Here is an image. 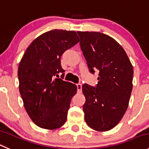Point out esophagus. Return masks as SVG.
I'll return each mask as SVG.
<instances>
[{
	"label": "esophagus",
	"mask_w": 149,
	"mask_h": 149,
	"mask_svg": "<svg viewBox=\"0 0 149 149\" xmlns=\"http://www.w3.org/2000/svg\"><path fill=\"white\" fill-rule=\"evenodd\" d=\"M77 92L78 93H81L82 92V85L80 83H77Z\"/></svg>",
	"instance_id": "esophagus-1"
}]
</instances>
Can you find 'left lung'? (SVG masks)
Segmentation results:
<instances>
[{
  "mask_svg": "<svg viewBox=\"0 0 149 149\" xmlns=\"http://www.w3.org/2000/svg\"><path fill=\"white\" fill-rule=\"evenodd\" d=\"M80 45L91 73L98 70L96 87H82L85 120L99 132L111 130L123 118L132 90L133 67L122 47L100 32L77 31Z\"/></svg>",
  "mask_w": 149,
  "mask_h": 149,
  "instance_id": "1",
  "label": "left lung"
}]
</instances>
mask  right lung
I'll return each instance as SVG.
<instances>
[{"label":"right lung","instance_id":"add662e5","mask_svg":"<svg viewBox=\"0 0 149 149\" xmlns=\"http://www.w3.org/2000/svg\"><path fill=\"white\" fill-rule=\"evenodd\" d=\"M79 42L75 31L52 30L40 35L25 50L18 67L24 107L36 125L56 130L65 124L77 86L61 78L63 52Z\"/></svg>","mask_w":149,"mask_h":149}]
</instances>
